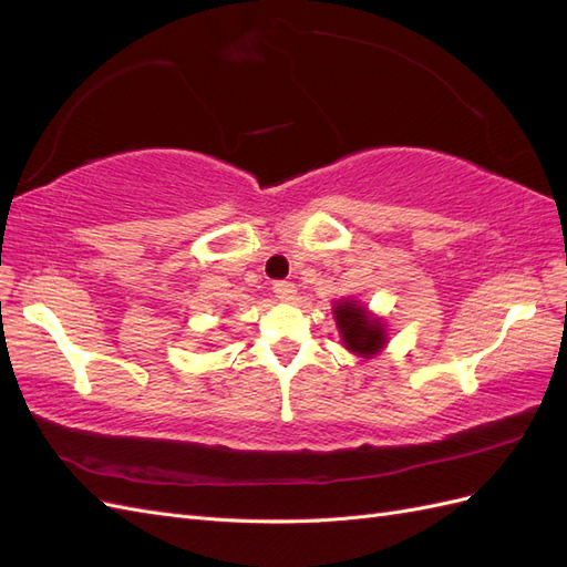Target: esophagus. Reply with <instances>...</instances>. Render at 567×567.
<instances>
[{"instance_id":"1","label":"esophagus","mask_w":567,"mask_h":567,"mask_svg":"<svg viewBox=\"0 0 567 567\" xmlns=\"http://www.w3.org/2000/svg\"><path fill=\"white\" fill-rule=\"evenodd\" d=\"M274 293H277L279 300H293L296 286L290 281H277V284H274Z\"/></svg>"}]
</instances>
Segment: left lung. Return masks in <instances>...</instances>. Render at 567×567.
<instances>
[{
    "mask_svg": "<svg viewBox=\"0 0 567 567\" xmlns=\"http://www.w3.org/2000/svg\"><path fill=\"white\" fill-rule=\"evenodd\" d=\"M333 317L342 346L350 352L359 357H373L385 348V323L379 317H373L364 305H359L357 300H342L333 307Z\"/></svg>",
    "mask_w": 567,
    "mask_h": 567,
    "instance_id": "obj_1",
    "label": "left lung"
}]
</instances>
